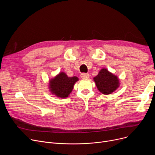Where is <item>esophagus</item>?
I'll use <instances>...</instances> for the list:
<instances>
[{"instance_id":"1","label":"esophagus","mask_w":155,"mask_h":155,"mask_svg":"<svg viewBox=\"0 0 155 155\" xmlns=\"http://www.w3.org/2000/svg\"><path fill=\"white\" fill-rule=\"evenodd\" d=\"M80 77L82 79H87V78H89V74H88V73H82V74H81Z\"/></svg>"}]
</instances>
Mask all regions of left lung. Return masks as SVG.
<instances>
[{"label": "left lung", "mask_w": 155, "mask_h": 155, "mask_svg": "<svg viewBox=\"0 0 155 155\" xmlns=\"http://www.w3.org/2000/svg\"><path fill=\"white\" fill-rule=\"evenodd\" d=\"M94 80L98 90L105 95L112 94L120 85L119 78L105 68L101 69Z\"/></svg>", "instance_id": "left-lung-1"}]
</instances>
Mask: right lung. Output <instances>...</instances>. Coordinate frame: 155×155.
Wrapping results in <instances>:
<instances>
[{"instance_id": "right-lung-1", "label": "right lung", "mask_w": 155, "mask_h": 155, "mask_svg": "<svg viewBox=\"0 0 155 155\" xmlns=\"http://www.w3.org/2000/svg\"><path fill=\"white\" fill-rule=\"evenodd\" d=\"M78 80L77 77H68L64 72H60L58 75L49 82V88L52 94L64 99L71 92L73 86Z\"/></svg>"}]
</instances>
